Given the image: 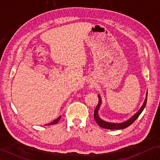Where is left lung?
<instances>
[{
	"instance_id": "1",
	"label": "left lung",
	"mask_w": 160,
	"mask_h": 160,
	"mask_svg": "<svg viewBox=\"0 0 160 160\" xmlns=\"http://www.w3.org/2000/svg\"><path fill=\"white\" fill-rule=\"evenodd\" d=\"M147 95H148V92L146 93V97L144 103H143V105L141 107V108H140L138 111L134 115H132L130 119H127L126 121H124L123 122H120V123H115V122H109L104 121V120L102 119L99 117L98 111L99 110L101 103H102V99H101V97L99 94H98L99 100L98 105H97V106L96 107V108L94 109V119H95V121L97 123V124H98L100 127H102V128H103L111 129V130H118V129L126 128H127V127H128L129 126L131 125L132 123L138 118V117L140 115V114H141L143 110H144V108L146 106V102H147Z\"/></svg>"
}]
</instances>
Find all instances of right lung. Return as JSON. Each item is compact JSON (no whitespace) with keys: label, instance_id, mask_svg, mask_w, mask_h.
Wrapping results in <instances>:
<instances>
[{"label":"right lung","instance_id":"add662e5","mask_svg":"<svg viewBox=\"0 0 160 160\" xmlns=\"http://www.w3.org/2000/svg\"><path fill=\"white\" fill-rule=\"evenodd\" d=\"M61 117V116L58 117L57 119H55V120H54V121H53L52 122H51V123H48V124H46V125L49 126V125H54V124H56V123H58V122L59 121V120H60Z\"/></svg>","mask_w":160,"mask_h":160}]
</instances>
